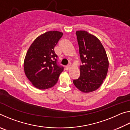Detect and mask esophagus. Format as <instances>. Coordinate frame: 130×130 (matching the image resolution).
Segmentation results:
<instances>
[{
	"label": "esophagus",
	"instance_id": "1",
	"mask_svg": "<svg viewBox=\"0 0 130 130\" xmlns=\"http://www.w3.org/2000/svg\"><path fill=\"white\" fill-rule=\"evenodd\" d=\"M70 68V65H68V66H67V67H65V69H66V70H69Z\"/></svg>",
	"mask_w": 130,
	"mask_h": 130
}]
</instances>
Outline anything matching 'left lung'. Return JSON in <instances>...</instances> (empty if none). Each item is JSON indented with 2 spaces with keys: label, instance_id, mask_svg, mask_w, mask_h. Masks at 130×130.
<instances>
[{
  "label": "left lung",
  "instance_id": "obj_1",
  "mask_svg": "<svg viewBox=\"0 0 130 130\" xmlns=\"http://www.w3.org/2000/svg\"><path fill=\"white\" fill-rule=\"evenodd\" d=\"M79 46L80 76L73 84L83 93L98 89L106 78L109 62L104 47L99 39L84 30L76 31Z\"/></svg>",
  "mask_w": 130,
  "mask_h": 130
}]
</instances>
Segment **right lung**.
<instances>
[{"label": "right lung", "mask_w": 130, "mask_h": 130, "mask_svg": "<svg viewBox=\"0 0 130 130\" xmlns=\"http://www.w3.org/2000/svg\"><path fill=\"white\" fill-rule=\"evenodd\" d=\"M63 36L58 31H49L35 39L24 60V71L32 85L39 89H47L56 84L63 67L57 64L54 50Z\"/></svg>", "instance_id": "add662e5"}]
</instances>
